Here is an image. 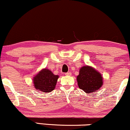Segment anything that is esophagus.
<instances>
[{
  "label": "esophagus",
  "instance_id": "obj_1",
  "mask_svg": "<svg viewBox=\"0 0 130 130\" xmlns=\"http://www.w3.org/2000/svg\"><path fill=\"white\" fill-rule=\"evenodd\" d=\"M65 74L66 76H70L71 74V73H70V72H67V73H65Z\"/></svg>",
  "mask_w": 130,
  "mask_h": 130
}]
</instances>
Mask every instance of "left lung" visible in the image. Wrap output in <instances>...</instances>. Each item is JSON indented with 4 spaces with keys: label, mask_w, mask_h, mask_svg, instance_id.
I'll return each mask as SVG.
<instances>
[{
    "label": "left lung",
    "mask_w": 130,
    "mask_h": 130,
    "mask_svg": "<svg viewBox=\"0 0 130 130\" xmlns=\"http://www.w3.org/2000/svg\"><path fill=\"white\" fill-rule=\"evenodd\" d=\"M76 79L79 88L86 93L96 92L103 84V77L101 74L95 68L89 65L80 68Z\"/></svg>",
    "instance_id": "1"
}]
</instances>
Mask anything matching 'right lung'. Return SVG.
<instances>
[{
    "mask_svg": "<svg viewBox=\"0 0 130 130\" xmlns=\"http://www.w3.org/2000/svg\"><path fill=\"white\" fill-rule=\"evenodd\" d=\"M59 76L56 75L47 68H43L33 77L35 89L43 93H49L56 88Z\"/></svg>",
    "mask_w": 130,
    "mask_h": 130,
    "instance_id": "right-lung-1",
    "label": "right lung"
}]
</instances>
